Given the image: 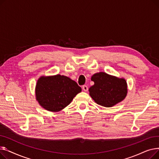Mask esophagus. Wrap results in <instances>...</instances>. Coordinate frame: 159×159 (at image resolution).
<instances>
[{"instance_id":"obj_1","label":"esophagus","mask_w":159,"mask_h":159,"mask_svg":"<svg viewBox=\"0 0 159 159\" xmlns=\"http://www.w3.org/2000/svg\"><path fill=\"white\" fill-rule=\"evenodd\" d=\"M82 89H83V90H84V91H87L88 90V86L86 85L82 86Z\"/></svg>"}]
</instances>
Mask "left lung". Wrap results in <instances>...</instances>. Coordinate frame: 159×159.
Here are the masks:
<instances>
[{
    "label": "left lung",
    "instance_id": "left-lung-1",
    "mask_svg": "<svg viewBox=\"0 0 159 159\" xmlns=\"http://www.w3.org/2000/svg\"><path fill=\"white\" fill-rule=\"evenodd\" d=\"M91 80L94 85L89 88V95L98 105L112 107L126 97L127 82L124 79L99 72L95 73Z\"/></svg>",
    "mask_w": 159,
    "mask_h": 159
}]
</instances>
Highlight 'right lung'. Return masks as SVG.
I'll return each mask as SVG.
<instances>
[{"mask_svg":"<svg viewBox=\"0 0 159 159\" xmlns=\"http://www.w3.org/2000/svg\"><path fill=\"white\" fill-rule=\"evenodd\" d=\"M82 91L77 83L61 75L43 76L39 79L35 88L36 99L48 111L57 112L64 109Z\"/></svg>","mask_w":159,"mask_h":159,"instance_id":"obj_1","label":"right lung"}]
</instances>
